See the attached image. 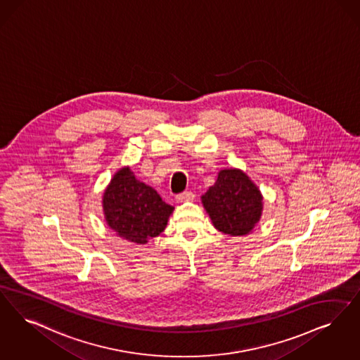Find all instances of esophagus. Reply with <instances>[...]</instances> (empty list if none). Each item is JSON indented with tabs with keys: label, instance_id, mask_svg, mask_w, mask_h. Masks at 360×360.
Masks as SVG:
<instances>
[{
	"label": "esophagus",
	"instance_id": "obj_1",
	"mask_svg": "<svg viewBox=\"0 0 360 360\" xmlns=\"http://www.w3.org/2000/svg\"><path fill=\"white\" fill-rule=\"evenodd\" d=\"M175 200L178 202H191L194 200V194L190 193V191H185V193H181L175 197Z\"/></svg>",
	"mask_w": 360,
	"mask_h": 360
}]
</instances>
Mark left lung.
Wrapping results in <instances>:
<instances>
[{
    "label": "left lung",
    "instance_id": "1",
    "mask_svg": "<svg viewBox=\"0 0 360 360\" xmlns=\"http://www.w3.org/2000/svg\"><path fill=\"white\" fill-rule=\"evenodd\" d=\"M202 205L217 231L246 236L262 216V194L241 169H222L213 186L201 197Z\"/></svg>",
    "mask_w": 360,
    "mask_h": 360
}]
</instances>
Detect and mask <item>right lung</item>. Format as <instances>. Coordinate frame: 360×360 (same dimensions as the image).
<instances>
[{"instance_id":"obj_1","label":"right lung","mask_w":360,"mask_h":360,"mask_svg":"<svg viewBox=\"0 0 360 360\" xmlns=\"http://www.w3.org/2000/svg\"><path fill=\"white\" fill-rule=\"evenodd\" d=\"M105 224L116 236L144 245L166 229L174 207L153 187L136 179L129 166L119 169L101 198Z\"/></svg>"}]
</instances>
